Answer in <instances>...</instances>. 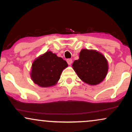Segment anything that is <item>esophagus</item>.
Returning <instances> with one entry per match:
<instances>
[{"label":"esophagus","instance_id":"obj_1","mask_svg":"<svg viewBox=\"0 0 132 132\" xmlns=\"http://www.w3.org/2000/svg\"><path fill=\"white\" fill-rule=\"evenodd\" d=\"M66 61H67L68 64H69V65H71V64H72V60H71V59H68V60H66Z\"/></svg>","mask_w":132,"mask_h":132}]
</instances>
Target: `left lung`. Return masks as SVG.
I'll list each match as a JSON object with an SVG mask.
<instances>
[{"label": "left lung", "instance_id": "8db88e82", "mask_svg": "<svg viewBox=\"0 0 132 132\" xmlns=\"http://www.w3.org/2000/svg\"><path fill=\"white\" fill-rule=\"evenodd\" d=\"M79 57L73 62L72 67L82 81L90 86L97 85L104 81L109 64L102 53L95 50L82 49Z\"/></svg>", "mask_w": 132, "mask_h": 132}]
</instances>
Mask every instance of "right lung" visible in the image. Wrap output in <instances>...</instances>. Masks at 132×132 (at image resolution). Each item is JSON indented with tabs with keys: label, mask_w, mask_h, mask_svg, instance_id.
<instances>
[{
	"label": "right lung",
	"mask_w": 132,
	"mask_h": 132,
	"mask_svg": "<svg viewBox=\"0 0 132 132\" xmlns=\"http://www.w3.org/2000/svg\"><path fill=\"white\" fill-rule=\"evenodd\" d=\"M68 66L65 60L48 51L33 61L30 76L40 87H49L57 84L63 69Z\"/></svg>",
	"instance_id": "right-lung-1"
}]
</instances>
